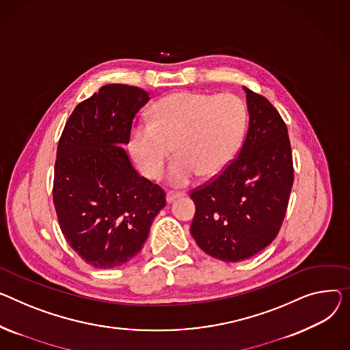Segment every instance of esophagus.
Segmentation results:
<instances>
[{"label": "esophagus", "instance_id": "obj_1", "mask_svg": "<svg viewBox=\"0 0 350 350\" xmlns=\"http://www.w3.org/2000/svg\"><path fill=\"white\" fill-rule=\"evenodd\" d=\"M184 194L183 193H174V191H169L167 194H166V201H167V204H172V202H174L177 198H180V197H183Z\"/></svg>", "mask_w": 350, "mask_h": 350}]
</instances>
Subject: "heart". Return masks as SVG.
Wrapping results in <instances>:
<instances>
[{
    "mask_svg": "<svg viewBox=\"0 0 350 350\" xmlns=\"http://www.w3.org/2000/svg\"><path fill=\"white\" fill-rule=\"evenodd\" d=\"M246 109L232 94L177 91L152 107V122L129 129L128 148L141 173L156 180L173 152L167 172L173 187H185L198 174L211 178L235 159L245 135Z\"/></svg>",
    "mask_w": 350,
    "mask_h": 350,
    "instance_id": "b5f03b06",
    "label": "heart"
}]
</instances>
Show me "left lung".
<instances>
[{"label":"left lung","mask_w":350,"mask_h":350,"mask_svg":"<svg viewBox=\"0 0 350 350\" xmlns=\"http://www.w3.org/2000/svg\"><path fill=\"white\" fill-rule=\"evenodd\" d=\"M249 128L238 157L190 194L197 245L222 262H242L269 246L280 230L293 187L288 132L267 98L243 87Z\"/></svg>","instance_id":"left-lung-1"}]
</instances>
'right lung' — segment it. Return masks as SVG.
<instances>
[{
	"instance_id": "obj_1",
	"label": "right lung",
	"mask_w": 350,
	"mask_h": 350,
	"mask_svg": "<svg viewBox=\"0 0 350 350\" xmlns=\"http://www.w3.org/2000/svg\"><path fill=\"white\" fill-rule=\"evenodd\" d=\"M149 100L139 87L103 85L75 108L59 141L53 202L60 229L96 269L133 259L166 206L165 191L139 176L124 149L135 115Z\"/></svg>"
}]
</instances>
